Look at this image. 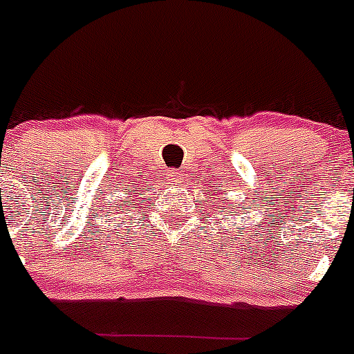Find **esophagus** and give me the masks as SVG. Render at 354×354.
Returning a JSON list of instances; mask_svg holds the SVG:
<instances>
[{"instance_id":"obj_1","label":"esophagus","mask_w":354,"mask_h":354,"mask_svg":"<svg viewBox=\"0 0 354 354\" xmlns=\"http://www.w3.org/2000/svg\"><path fill=\"white\" fill-rule=\"evenodd\" d=\"M167 179L170 180L171 184L179 183V180L183 179V174H180V171H177V170H168V174H167Z\"/></svg>"}]
</instances>
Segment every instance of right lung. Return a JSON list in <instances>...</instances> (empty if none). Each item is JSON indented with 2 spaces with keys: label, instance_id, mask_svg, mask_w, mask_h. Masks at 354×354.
Instances as JSON below:
<instances>
[{
  "label": "right lung",
  "instance_id": "obj_1",
  "mask_svg": "<svg viewBox=\"0 0 354 354\" xmlns=\"http://www.w3.org/2000/svg\"><path fill=\"white\" fill-rule=\"evenodd\" d=\"M117 205H118V204H117Z\"/></svg>",
  "mask_w": 354,
  "mask_h": 354
}]
</instances>
